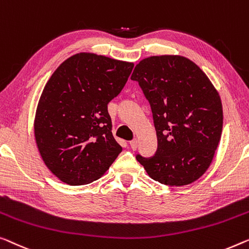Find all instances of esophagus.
Instances as JSON below:
<instances>
[{
	"mask_svg": "<svg viewBox=\"0 0 249 249\" xmlns=\"http://www.w3.org/2000/svg\"><path fill=\"white\" fill-rule=\"evenodd\" d=\"M129 145H131L132 150H136V148H137V141L136 140L131 141V142H129Z\"/></svg>",
	"mask_w": 249,
	"mask_h": 249,
	"instance_id": "obj_1",
	"label": "esophagus"
}]
</instances>
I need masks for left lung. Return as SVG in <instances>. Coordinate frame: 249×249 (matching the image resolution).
I'll list each match as a JSON object with an SVG mask.
<instances>
[{"mask_svg": "<svg viewBox=\"0 0 249 249\" xmlns=\"http://www.w3.org/2000/svg\"><path fill=\"white\" fill-rule=\"evenodd\" d=\"M150 103L158 150L152 158L136 155L152 179L165 185H187L213 162L222 132V105L205 72L182 55H152L131 76Z\"/></svg>", "mask_w": 249, "mask_h": 249, "instance_id": "left-lung-1", "label": "left lung"}]
</instances>
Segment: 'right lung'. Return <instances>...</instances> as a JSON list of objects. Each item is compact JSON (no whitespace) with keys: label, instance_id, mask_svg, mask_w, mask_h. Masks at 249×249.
I'll use <instances>...</instances> for the list:
<instances>
[{"label":"right lung","instance_id":"right-lung-1","mask_svg":"<svg viewBox=\"0 0 249 249\" xmlns=\"http://www.w3.org/2000/svg\"><path fill=\"white\" fill-rule=\"evenodd\" d=\"M133 67L80 53L48 80L36 107L35 137L44 164L62 182L83 185L99 179L122 152L107 105L122 91Z\"/></svg>","mask_w":249,"mask_h":249}]
</instances>
